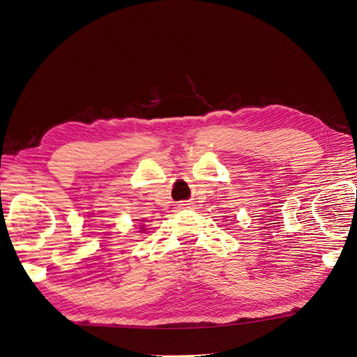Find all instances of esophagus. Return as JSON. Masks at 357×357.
I'll return each instance as SVG.
<instances>
[{"mask_svg":"<svg viewBox=\"0 0 357 357\" xmlns=\"http://www.w3.org/2000/svg\"><path fill=\"white\" fill-rule=\"evenodd\" d=\"M180 208H189V203H180Z\"/></svg>","mask_w":357,"mask_h":357,"instance_id":"esophagus-1","label":"esophagus"}]
</instances>
